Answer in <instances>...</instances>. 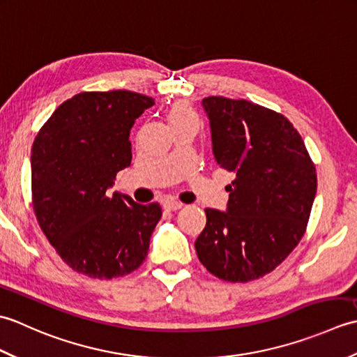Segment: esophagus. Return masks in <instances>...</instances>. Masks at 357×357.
<instances>
[{"instance_id": "34e87169", "label": "esophagus", "mask_w": 357, "mask_h": 357, "mask_svg": "<svg viewBox=\"0 0 357 357\" xmlns=\"http://www.w3.org/2000/svg\"><path fill=\"white\" fill-rule=\"evenodd\" d=\"M184 204L183 202H178V201H165L164 202V208L167 210H172V211H176L179 208H183Z\"/></svg>"}]
</instances>
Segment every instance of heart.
I'll return each mask as SVG.
<instances>
[{"label": "heart", "instance_id": "heart-1", "mask_svg": "<svg viewBox=\"0 0 357 357\" xmlns=\"http://www.w3.org/2000/svg\"><path fill=\"white\" fill-rule=\"evenodd\" d=\"M195 118L193 112L187 107L185 104H176L173 105V107L170 109L169 112V121L170 124H176V123H183V121H187V119H192Z\"/></svg>", "mask_w": 357, "mask_h": 357}]
</instances>
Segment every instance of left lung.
<instances>
[{
    "instance_id": "left-lung-1",
    "label": "left lung",
    "mask_w": 357,
    "mask_h": 357,
    "mask_svg": "<svg viewBox=\"0 0 357 357\" xmlns=\"http://www.w3.org/2000/svg\"><path fill=\"white\" fill-rule=\"evenodd\" d=\"M213 153L234 174L227 211L206 208L195 242L201 264L227 282L275 270L304 236L317 188L316 165L280 113L245 100L204 98Z\"/></svg>"
}]
</instances>
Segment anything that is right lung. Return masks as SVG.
<instances>
[{
  "label": "right lung",
  "mask_w": 357,
  "mask_h": 357,
  "mask_svg": "<svg viewBox=\"0 0 357 357\" xmlns=\"http://www.w3.org/2000/svg\"><path fill=\"white\" fill-rule=\"evenodd\" d=\"M153 104L130 90L81 92L52 113L33 141L36 221L59 257L81 275L126 276L146 259L161 207L110 196L107 188L130 165V128Z\"/></svg>",
  "instance_id": "obj_1"
}]
</instances>
